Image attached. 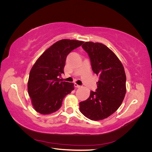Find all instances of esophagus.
Returning <instances> with one entry per match:
<instances>
[{
	"label": "esophagus",
	"instance_id": "34e87169",
	"mask_svg": "<svg viewBox=\"0 0 152 152\" xmlns=\"http://www.w3.org/2000/svg\"><path fill=\"white\" fill-rule=\"evenodd\" d=\"M74 86H75V87H77V88H80V87H81L80 86H79V85H78V84H76V83L74 84Z\"/></svg>",
	"mask_w": 152,
	"mask_h": 152
}]
</instances>
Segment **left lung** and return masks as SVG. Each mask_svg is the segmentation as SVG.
I'll return each mask as SVG.
<instances>
[{
  "label": "left lung",
  "mask_w": 152,
  "mask_h": 152,
  "mask_svg": "<svg viewBox=\"0 0 152 152\" xmlns=\"http://www.w3.org/2000/svg\"><path fill=\"white\" fill-rule=\"evenodd\" d=\"M82 47L88 53L99 80L96 91H91L87 99L79 103L80 112L90 120H103L117 111L125 97V70L120 59L105 45L86 42Z\"/></svg>",
  "instance_id": "1"
}]
</instances>
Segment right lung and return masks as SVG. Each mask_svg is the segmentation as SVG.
<instances>
[{"mask_svg":"<svg viewBox=\"0 0 152 152\" xmlns=\"http://www.w3.org/2000/svg\"><path fill=\"white\" fill-rule=\"evenodd\" d=\"M84 43L83 41L62 39L41 54L30 72L28 93L37 112L53 113L61 107L63 98L74 89V84L60 82L67 55Z\"/></svg>","mask_w":152,"mask_h":152,"instance_id":"right-lung-1","label":"right lung"}]
</instances>
